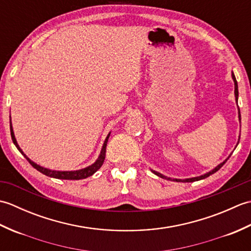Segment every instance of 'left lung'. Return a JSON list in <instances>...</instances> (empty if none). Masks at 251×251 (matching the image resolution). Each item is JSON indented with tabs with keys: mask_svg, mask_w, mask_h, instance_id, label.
Segmentation results:
<instances>
[{
	"mask_svg": "<svg viewBox=\"0 0 251 251\" xmlns=\"http://www.w3.org/2000/svg\"><path fill=\"white\" fill-rule=\"evenodd\" d=\"M232 78H233V82H234V88H235V89H234V94H235V100H236V103H237V100H238V86H237V81H236V78H235V75H234L233 72H232ZM238 119H239V121H241V111H239V108H238ZM238 142H239V139H238ZM230 156H231V154H230ZM230 156H228V157H230ZM228 157H227L226 159H225V161H223L221 164L218 165L217 167H215L214 169L210 170V172H208V173H206V174H204V175H201V176H199V177H194V178H188V179H172V178H169V177H166V176L162 175L161 173L155 172V170H152V169H151V172H152L153 174H155L156 176H158V177L163 178V179L177 181V182H193V181H199V180H201V179H205V178H207V177H209L210 175L217 173L218 170H219V169L223 166V165L226 164V162L227 161Z\"/></svg>",
	"mask_w": 251,
	"mask_h": 251,
	"instance_id": "1",
	"label": "left lung"
}]
</instances>
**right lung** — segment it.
<instances>
[{
	"mask_svg": "<svg viewBox=\"0 0 251 251\" xmlns=\"http://www.w3.org/2000/svg\"><path fill=\"white\" fill-rule=\"evenodd\" d=\"M9 126H10V135H12V139L14 145L16 146V148L18 149L19 152L23 154V155L25 157L26 161H28L32 166H33L36 170H39L40 173L44 174L45 176H49V177L51 178H56V179H63V180H81V179H85L87 177H90V176H93L97 170L102 166V164L104 162V157H105V148H106V143H108L109 140V137L110 134L106 136L105 140L103 142V146L102 149H101V152L99 154L98 158L96 159V162L94 164L90 165L88 167H85L83 169H78V170H71V172H60V170H51L49 168H45V167H42L40 165H37L36 163H34L33 161H31V159L25 155V154L21 150L20 147L18 146L17 140H16L15 135H14V130H13V126H12V120L9 121Z\"/></svg>",
	"mask_w": 251,
	"mask_h": 251,
	"instance_id": "add662e5",
	"label": "right lung"
}]
</instances>
